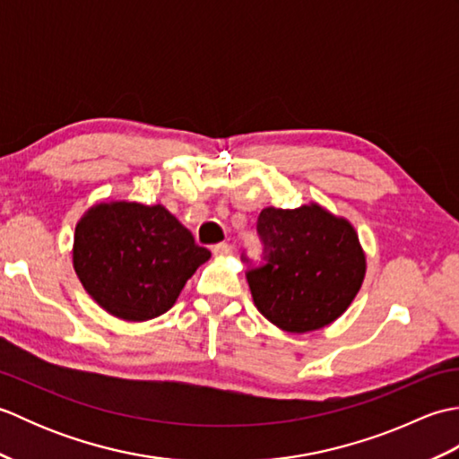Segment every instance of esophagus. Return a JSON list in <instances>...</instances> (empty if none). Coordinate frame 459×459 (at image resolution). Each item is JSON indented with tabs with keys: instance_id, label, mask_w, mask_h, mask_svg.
Instances as JSON below:
<instances>
[{
	"instance_id": "1",
	"label": "esophagus",
	"mask_w": 459,
	"mask_h": 459,
	"mask_svg": "<svg viewBox=\"0 0 459 459\" xmlns=\"http://www.w3.org/2000/svg\"><path fill=\"white\" fill-rule=\"evenodd\" d=\"M212 255L224 258V256H230L232 255V247L227 245V242H221V245H214L212 247Z\"/></svg>"
}]
</instances>
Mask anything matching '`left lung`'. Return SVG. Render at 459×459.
Masks as SVG:
<instances>
[{"label": "left lung", "instance_id": "left-lung-1", "mask_svg": "<svg viewBox=\"0 0 459 459\" xmlns=\"http://www.w3.org/2000/svg\"><path fill=\"white\" fill-rule=\"evenodd\" d=\"M266 266L247 274L252 299L270 324L307 333L333 324L353 304L367 255L353 224L309 201L298 209L260 211Z\"/></svg>", "mask_w": 459, "mask_h": 459}]
</instances>
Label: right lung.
I'll list each match as a JSON object with an SVG mask.
<instances>
[{"mask_svg":"<svg viewBox=\"0 0 459 459\" xmlns=\"http://www.w3.org/2000/svg\"><path fill=\"white\" fill-rule=\"evenodd\" d=\"M211 252L163 204L106 199L76 222L73 268L106 314L132 324L160 317Z\"/></svg>","mask_w":459,"mask_h":459,"instance_id":"add662e5","label":"right lung"}]
</instances>
